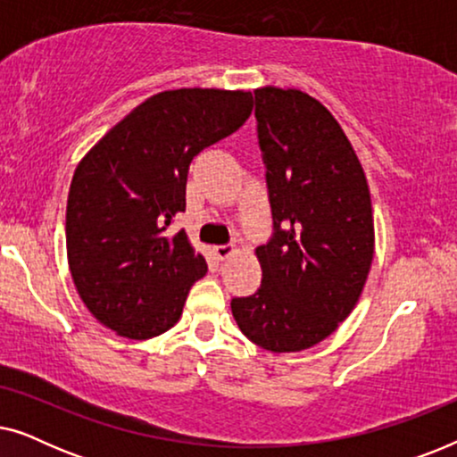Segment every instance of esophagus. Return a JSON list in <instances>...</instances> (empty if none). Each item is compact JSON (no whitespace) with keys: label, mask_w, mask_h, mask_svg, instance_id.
Wrapping results in <instances>:
<instances>
[{"label":"esophagus","mask_w":457,"mask_h":457,"mask_svg":"<svg viewBox=\"0 0 457 457\" xmlns=\"http://www.w3.org/2000/svg\"><path fill=\"white\" fill-rule=\"evenodd\" d=\"M214 253H216L218 260H227L228 255L235 253V247L233 245H216Z\"/></svg>","instance_id":"esophagus-1"}]
</instances>
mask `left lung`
<instances>
[{"instance_id":"1","label":"left lung","mask_w":457,"mask_h":457,"mask_svg":"<svg viewBox=\"0 0 457 457\" xmlns=\"http://www.w3.org/2000/svg\"><path fill=\"white\" fill-rule=\"evenodd\" d=\"M255 96L272 237L255 249L260 289L233 297L241 333L274 353L302 352L352 314L374 255L370 191L352 143L297 89Z\"/></svg>"}]
</instances>
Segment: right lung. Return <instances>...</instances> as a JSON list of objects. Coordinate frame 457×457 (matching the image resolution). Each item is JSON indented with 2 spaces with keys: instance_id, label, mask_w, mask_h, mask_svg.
I'll use <instances>...</instances> for the list:
<instances>
[{
  "instance_id": "1",
  "label": "right lung",
  "mask_w": 457,
  "mask_h": 457,
  "mask_svg": "<svg viewBox=\"0 0 457 457\" xmlns=\"http://www.w3.org/2000/svg\"><path fill=\"white\" fill-rule=\"evenodd\" d=\"M252 110L249 91H162L80 160L66 205L68 266L104 327L143 341L179 322L193 283L208 272L185 230L168 233L185 212L189 164Z\"/></svg>"
}]
</instances>
